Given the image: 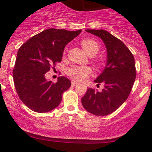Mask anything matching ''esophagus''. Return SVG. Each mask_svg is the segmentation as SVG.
<instances>
[{"mask_svg":"<svg viewBox=\"0 0 152 152\" xmlns=\"http://www.w3.org/2000/svg\"><path fill=\"white\" fill-rule=\"evenodd\" d=\"M77 84H79L78 83H77L76 81H75V80H72V86H77Z\"/></svg>","mask_w":152,"mask_h":152,"instance_id":"obj_1","label":"esophagus"}]
</instances>
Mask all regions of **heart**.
Returning <instances> with one entry per match:
<instances>
[{"label":"heart","instance_id":"b5f03b06","mask_svg":"<svg viewBox=\"0 0 152 152\" xmlns=\"http://www.w3.org/2000/svg\"><path fill=\"white\" fill-rule=\"evenodd\" d=\"M81 45L89 56H95L100 49V46L96 40L91 38H86L81 41ZM91 69L87 66H72L67 70V75L73 80L81 81L91 75Z\"/></svg>","mask_w":152,"mask_h":152}]
</instances>
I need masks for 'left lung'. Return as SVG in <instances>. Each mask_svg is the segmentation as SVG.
Wrapping results in <instances>:
<instances>
[{"mask_svg":"<svg viewBox=\"0 0 152 152\" xmlns=\"http://www.w3.org/2000/svg\"><path fill=\"white\" fill-rule=\"evenodd\" d=\"M100 37L107 51V64L94 82L104 85L101 91L88 88L81 103L88 112L107 116L127 100L136 77L134 56L120 39L104 29H86ZM97 85V86H98Z\"/></svg>","mask_w":152,"mask_h":152,"instance_id":"obj_1","label":"left lung"}]
</instances>
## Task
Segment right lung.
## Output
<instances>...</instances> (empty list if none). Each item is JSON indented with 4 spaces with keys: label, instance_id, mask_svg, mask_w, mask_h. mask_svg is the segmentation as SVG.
<instances>
[{
    "label": "right lung",
    "instance_id": "add662e5",
    "mask_svg": "<svg viewBox=\"0 0 152 152\" xmlns=\"http://www.w3.org/2000/svg\"><path fill=\"white\" fill-rule=\"evenodd\" d=\"M80 32L51 28L33 36L19 49L13 82L19 97L28 108L47 113L59 105L63 93L72 85L71 80L61 76L54 83L47 80L45 75L61 61L65 45Z\"/></svg>",
    "mask_w": 152,
    "mask_h": 152
}]
</instances>
